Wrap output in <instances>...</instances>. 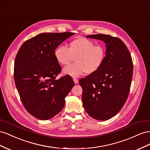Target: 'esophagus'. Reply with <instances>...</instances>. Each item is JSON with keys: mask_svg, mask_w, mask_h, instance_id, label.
I'll return each instance as SVG.
<instances>
[{"mask_svg": "<svg viewBox=\"0 0 150 150\" xmlns=\"http://www.w3.org/2000/svg\"><path fill=\"white\" fill-rule=\"evenodd\" d=\"M74 81L75 84H77L79 83V80L76 79H74Z\"/></svg>", "mask_w": 150, "mask_h": 150, "instance_id": "34e87169", "label": "esophagus"}]
</instances>
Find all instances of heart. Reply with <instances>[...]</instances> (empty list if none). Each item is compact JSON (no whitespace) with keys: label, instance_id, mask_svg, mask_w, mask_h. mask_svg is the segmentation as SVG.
I'll return each mask as SVG.
<instances>
[{"label":"heart","instance_id":"obj_1","mask_svg":"<svg viewBox=\"0 0 150 150\" xmlns=\"http://www.w3.org/2000/svg\"><path fill=\"white\" fill-rule=\"evenodd\" d=\"M105 49L102 45H96L93 41L85 38H78L69 43L68 48L59 46L54 54L62 65H67L75 58V63L65 67L63 74L78 77L85 72L92 74L100 69L105 58Z\"/></svg>","mask_w":150,"mask_h":150}]
</instances>
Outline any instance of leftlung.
<instances>
[{
    "label": "left lung",
    "mask_w": 150,
    "mask_h": 150,
    "mask_svg": "<svg viewBox=\"0 0 150 150\" xmlns=\"http://www.w3.org/2000/svg\"><path fill=\"white\" fill-rule=\"evenodd\" d=\"M103 41L106 54L100 69L79 80L87 113L97 120L106 121L120 110L129 95L133 63L127 46L117 37L98 34L86 36Z\"/></svg>",
    "instance_id": "left-lung-1"
}]
</instances>
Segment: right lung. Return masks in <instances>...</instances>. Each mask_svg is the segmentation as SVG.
Listing matches in <instances>:
<instances>
[{
    "instance_id": "1",
    "label": "right lung",
    "mask_w": 150,
    "mask_h": 150,
    "mask_svg": "<svg viewBox=\"0 0 150 150\" xmlns=\"http://www.w3.org/2000/svg\"><path fill=\"white\" fill-rule=\"evenodd\" d=\"M74 33H41L25 41L16 57L14 76L21 100L28 112L40 120L63 109L75 83L70 75L57 79L62 71L54 51Z\"/></svg>"
}]
</instances>
